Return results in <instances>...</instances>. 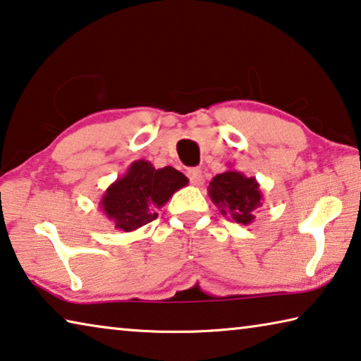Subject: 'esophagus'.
Masks as SVG:
<instances>
[{"label":"esophagus","mask_w":361,"mask_h":361,"mask_svg":"<svg viewBox=\"0 0 361 361\" xmlns=\"http://www.w3.org/2000/svg\"><path fill=\"white\" fill-rule=\"evenodd\" d=\"M188 176H190V180L192 185L196 186H201L204 183V176H202V171L199 169H190L188 170Z\"/></svg>","instance_id":"obj_1"}]
</instances>
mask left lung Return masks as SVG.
Instances as JSON below:
<instances>
[{
    "instance_id": "left-lung-1",
    "label": "left lung",
    "mask_w": 361,
    "mask_h": 361,
    "mask_svg": "<svg viewBox=\"0 0 361 361\" xmlns=\"http://www.w3.org/2000/svg\"><path fill=\"white\" fill-rule=\"evenodd\" d=\"M207 194L223 216L241 225L254 221L255 210L263 201L259 181L233 169L215 175L209 183Z\"/></svg>"
}]
</instances>
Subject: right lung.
<instances>
[{
    "instance_id": "1",
    "label": "right lung",
    "mask_w": 361,
    "mask_h": 361,
    "mask_svg": "<svg viewBox=\"0 0 361 361\" xmlns=\"http://www.w3.org/2000/svg\"><path fill=\"white\" fill-rule=\"evenodd\" d=\"M181 171L173 167L156 169L149 160H135L99 201V209L118 231L130 233L157 219L173 194L188 185Z\"/></svg>"
}]
</instances>
